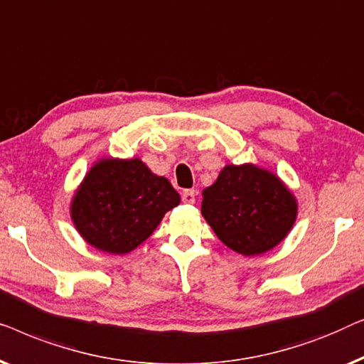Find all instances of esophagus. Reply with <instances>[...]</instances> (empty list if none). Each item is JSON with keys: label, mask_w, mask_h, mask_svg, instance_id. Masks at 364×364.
Returning <instances> with one entry per match:
<instances>
[{"label": "esophagus", "mask_w": 364, "mask_h": 364, "mask_svg": "<svg viewBox=\"0 0 364 364\" xmlns=\"http://www.w3.org/2000/svg\"><path fill=\"white\" fill-rule=\"evenodd\" d=\"M181 199L183 203L186 204H194L196 203V191H194V189H186V191H183Z\"/></svg>", "instance_id": "1"}]
</instances>
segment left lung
I'll return each instance as SVG.
<instances>
[{
	"label": "left lung",
	"instance_id": "8db88e82",
	"mask_svg": "<svg viewBox=\"0 0 364 364\" xmlns=\"http://www.w3.org/2000/svg\"><path fill=\"white\" fill-rule=\"evenodd\" d=\"M201 214L229 249L259 255L289 234L296 219V199L269 170L250 163L226 165L203 191Z\"/></svg>",
	"mask_w": 364,
	"mask_h": 364
}]
</instances>
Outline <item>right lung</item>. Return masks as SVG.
I'll return each instance as SVG.
<instances>
[{
	"label": "right lung",
	"mask_w": 364,
	"mask_h": 364,
	"mask_svg": "<svg viewBox=\"0 0 364 364\" xmlns=\"http://www.w3.org/2000/svg\"><path fill=\"white\" fill-rule=\"evenodd\" d=\"M180 194L140 158H102L90 168L70 203V218L92 247L127 254L155 231Z\"/></svg>",
	"instance_id": "right-lung-1"
}]
</instances>
